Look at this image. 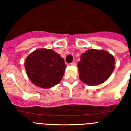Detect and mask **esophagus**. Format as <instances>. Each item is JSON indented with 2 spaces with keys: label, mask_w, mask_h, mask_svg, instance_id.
<instances>
[{
  "label": "esophagus",
  "mask_w": 131,
  "mask_h": 131,
  "mask_svg": "<svg viewBox=\"0 0 131 131\" xmlns=\"http://www.w3.org/2000/svg\"><path fill=\"white\" fill-rule=\"evenodd\" d=\"M76 65H77V63H76L75 62H71V66H75Z\"/></svg>",
  "instance_id": "obj_1"
}]
</instances>
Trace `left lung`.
<instances>
[{"label":"left lung","instance_id":"obj_1","mask_svg":"<svg viewBox=\"0 0 131 131\" xmlns=\"http://www.w3.org/2000/svg\"><path fill=\"white\" fill-rule=\"evenodd\" d=\"M115 58L102 50L90 49L81 56L78 62L79 75L83 83L97 85L105 82L115 69Z\"/></svg>","mask_w":131,"mask_h":131}]
</instances>
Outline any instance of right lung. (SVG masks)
I'll return each instance as SVG.
<instances>
[{
    "label": "right lung",
    "instance_id": "1",
    "mask_svg": "<svg viewBox=\"0 0 131 131\" xmlns=\"http://www.w3.org/2000/svg\"><path fill=\"white\" fill-rule=\"evenodd\" d=\"M64 60L60 54L47 48L35 50L27 57V75L36 86L49 89L62 79L66 69Z\"/></svg>",
    "mask_w": 131,
    "mask_h": 131
}]
</instances>
